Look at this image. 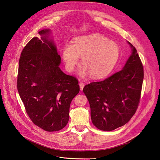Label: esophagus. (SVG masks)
<instances>
[{
  "instance_id": "obj_1",
  "label": "esophagus",
  "mask_w": 160,
  "mask_h": 160,
  "mask_svg": "<svg viewBox=\"0 0 160 160\" xmlns=\"http://www.w3.org/2000/svg\"><path fill=\"white\" fill-rule=\"evenodd\" d=\"M79 85H80V90H83V88L84 87V84L82 82H80L79 83Z\"/></svg>"
}]
</instances>
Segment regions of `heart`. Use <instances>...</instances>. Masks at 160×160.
Returning a JSON list of instances; mask_svg holds the SVG:
<instances>
[{
	"label": "heart",
	"instance_id": "1",
	"mask_svg": "<svg viewBox=\"0 0 160 160\" xmlns=\"http://www.w3.org/2000/svg\"><path fill=\"white\" fill-rule=\"evenodd\" d=\"M120 56L119 47L115 42L98 34H90L76 38L72 45H65L62 58L65 68L69 72L74 71L82 57V67L79 72L85 76L88 72L93 78L108 76L113 70Z\"/></svg>",
	"mask_w": 160,
	"mask_h": 160
}]
</instances>
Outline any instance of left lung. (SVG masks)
<instances>
[{"label": "left lung", "instance_id": "1", "mask_svg": "<svg viewBox=\"0 0 160 160\" xmlns=\"http://www.w3.org/2000/svg\"><path fill=\"white\" fill-rule=\"evenodd\" d=\"M123 68L102 81L84 86L93 125L111 131L127 123L137 111L141 96L144 68L135 47Z\"/></svg>", "mask_w": 160, "mask_h": 160}]
</instances>
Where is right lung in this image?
I'll list each match as a JSON object with an SVG mask.
<instances>
[{
  "mask_svg": "<svg viewBox=\"0 0 160 160\" xmlns=\"http://www.w3.org/2000/svg\"><path fill=\"white\" fill-rule=\"evenodd\" d=\"M49 29L39 32L23 49L19 61L17 88L29 119L46 131L62 129L69 120L72 99L80 92L76 77L59 68L61 57Z\"/></svg>",
  "mask_w": 160,
  "mask_h": 160,
  "instance_id": "right-lung-1",
  "label": "right lung"
}]
</instances>
